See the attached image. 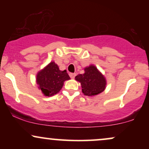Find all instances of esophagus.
<instances>
[{
	"instance_id": "obj_1",
	"label": "esophagus",
	"mask_w": 149,
	"mask_h": 149,
	"mask_svg": "<svg viewBox=\"0 0 149 149\" xmlns=\"http://www.w3.org/2000/svg\"><path fill=\"white\" fill-rule=\"evenodd\" d=\"M69 76H70V77H71V78H72V79H73V78H75V76H76V73H69Z\"/></svg>"
}]
</instances>
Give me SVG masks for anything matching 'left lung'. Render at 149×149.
<instances>
[{
    "label": "left lung",
    "mask_w": 149,
    "mask_h": 149,
    "mask_svg": "<svg viewBox=\"0 0 149 149\" xmlns=\"http://www.w3.org/2000/svg\"><path fill=\"white\" fill-rule=\"evenodd\" d=\"M85 73L76 76L75 79L80 82L82 92L89 97L95 96L100 94L105 90L107 80L97 67L94 65L85 67Z\"/></svg>",
    "instance_id": "obj_1"
}]
</instances>
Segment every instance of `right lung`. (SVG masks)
Segmentation results:
<instances>
[{"instance_id": "add662e5", "label": "right lung", "mask_w": 149, "mask_h": 149, "mask_svg": "<svg viewBox=\"0 0 149 149\" xmlns=\"http://www.w3.org/2000/svg\"><path fill=\"white\" fill-rule=\"evenodd\" d=\"M70 79L66 70L60 71L59 66L54 61L39 71L36 76L38 89L44 95L47 97L56 95L62 88L65 80Z\"/></svg>"}]
</instances>
